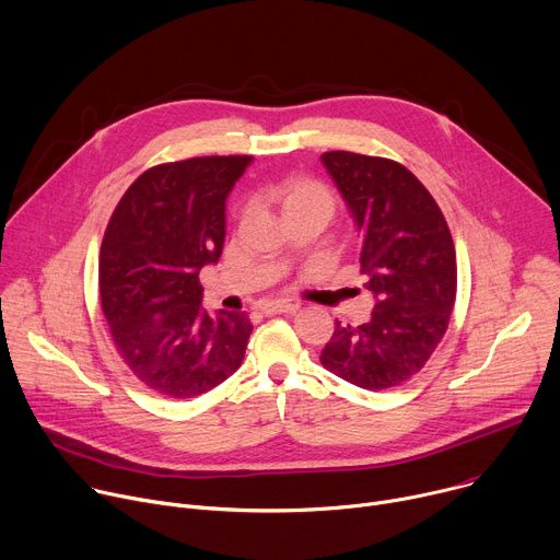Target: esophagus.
Masks as SVG:
<instances>
[{"label":"esophagus","mask_w":560,"mask_h":560,"mask_svg":"<svg viewBox=\"0 0 560 560\" xmlns=\"http://www.w3.org/2000/svg\"><path fill=\"white\" fill-rule=\"evenodd\" d=\"M299 310V305H294V303H264L261 305V312L266 314V316H272V314H292V312H296Z\"/></svg>","instance_id":"obj_1"}]
</instances>
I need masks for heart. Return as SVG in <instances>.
I'll use <instances>...</instances> for the list:
<instances>
[{
	"label": "heart",
	"instance_id": "heart-1",
	"mask_svg": "<svg viewBox=\"0 0 560 560\" xmlns=\"http://www.w3.org/2000/svg\"><path fill=\"white\" fill-rule=\"evenodd\" d=\"M259 201L272 206L285 225L299 221H316L326 225L335 214V192L332 188L312 175H285L281 179L268 182L259 190Z\"/></svg>",
	"mask_w": 560,
	"mask_h": 560
}]
</instances>
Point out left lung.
Instances as JSON below:
<instances>
[{
  "mask_svg": "<svg viewBox=\"0 0 560 560\" xmlns=\"http://www.w3.org/2000/svg\"><path fill=\"white\" fill-rule=\"evenodd\" d=\"M322 159L363 234V288L374 299L370 322H337L322 363L363 389L404 385L428 363L454 310L447 221L430 190L394 159L346 150Z\"/></svg>",
  "mask_w": 560,
  "mask_h": 560,
  "instance_id": "left-lung-1",
  "label": "left lung"
}]
</instances>
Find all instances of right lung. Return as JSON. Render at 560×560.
I'll list each match as a JSON object with an SVG mask.
<instances>
[{"mask_svg":"<svg viewBox=\"0 0 560 560\" xmlns=\"http://www.w3.org/2000/svg\"><path fill=\"white\" fill-rule=\"evenodd\" d=\"M250 162L253 154H214L152 166L106 225L102 310L117 354L159 396H199L244 361L250 318L201 310L199 270L221 257L225 197Z\"/></svg>","mask_w":560,"mask_h":560,"instance_id":"right-lung-1","label":"right lung"}]
</instances>
